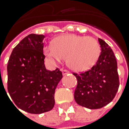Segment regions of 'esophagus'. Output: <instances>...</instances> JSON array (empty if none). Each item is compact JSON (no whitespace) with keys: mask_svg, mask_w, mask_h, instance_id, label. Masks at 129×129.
Listing matches in <instances>:
<instances>
[{"mask_svg":"<svg viewBox=\"0 0 129 129\" xmlns=\"http://www.w3.org/2000/svg\"><path fill=\"white\" fill-rule=\"evenodd\" d=\"M62 73H63V76H64V75H66V74H69V73H70V72H69V71H67V70H63V71H62Z\"/></svg>","mask_w":129,"mask_h":129,"instance_id":"34e87169","label":"esophagus"}]
</instances>
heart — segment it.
Here are the masks:
<instances>
[{
    "instance_id": "obj_1",
    "label": "heart",
    "mask_w": 129,
    "mask_h": 129,
    "mask_svg": "<svg viewBox=\"0 0 129 129\" xmlns=\"http://www.w3.org/2000/svg\"><path fill=\"white\" fill-rule=\"evenodd\" d=\"M43 53L51 60L67 65L75 71H84L95 64L101 54L100 44L94 38L66 34L56 38L53 45L43 48Z\"/></svg>"
}]
</instances>
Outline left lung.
I'll return each mask as SVG.
<instances>
[{
    "mask_svg": "<svg viewBox=\"0 0 129 129\" xmlns=\"http://www.w3.org/2000/svg\"><path fill=\"white\" fill-rule=\"evenodd\" d=\"M99 58L91 69L73 74L77 79L74 99L78 105L90 109H101L112 101L119 87L117 62L111 47L99 38Z\"/></svg>",
    "mask_w": 129,
    "mask_h": 129,
    "instance_id": "left-lung-1",
    "label": "left lung"
}]
</instances>
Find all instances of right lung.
I'll list each match as a JSON object with an SVG mask.
<instances>
[{"label":"right lung","instance_id":"1","mask_svg":"<svg viewBox=\"0 0 129 129\" xmlns=\"http://www.w3.org/2000/svg\"><path fill=\"white\" fill-rule=\"evenodd\" d=\"M44 38L36 34L25 37L13 48L7 66L11 99L19 109L34 114L53 108L55 90L63 77L60 69L51 71L45 67Z\"/></svg>","mask_w":129,"mask_h":129}]
</instances>
